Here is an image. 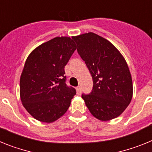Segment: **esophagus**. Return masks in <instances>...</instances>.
<instances>
[{
  "label": "esophagus",
  "instance_id": "34e87169",
  "mask_svg": "<svg viewBox=\"0 0 152 152\" xmlns=\"http://www.w3.org/2000/svg\"><path fill=\"white\" fill-rule=\"evenodd\" d=\"M76 90H77V94H81V89H80V86H77V88H76Z\"/></svg>",
  "mask_w": 152,
  "mask_h": 152
}]
</instances>
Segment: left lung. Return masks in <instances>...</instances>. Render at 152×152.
I'll use <instances>...</instances> for the list:
<instances>
[{
	"mask_svg": "<svg viewBox=\"0 0 152 152\" xmlns=\"http://www.w3.org/2000/svg\"><path fill=\"white\" fill-rule=\"evenodd\" d=\"M77 52L92 76V91L82 94L91 113L101 121L116 118L132 97V76L126 60L110 42L94 33L74 36Z\"/></svg>",
	"mask_w": 152,
	"mask_h": 152,
	"instance_id": "left-lung-1",
	"label": "left lung"
}]
</instances>
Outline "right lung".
Instances as JSON below:
<instances>
[{"label":"right lung","mask_w":152,"mask_h":152,"mask_svg":"<svg viewBox=\"0 0 152 152\" xmlns=\"http://www.w3.org/2000/svg\"><path fill=\"white\" fill-rule=\"evenodd\" d=\"M73 39L56 37L29 55L20 80L23 105L39 121L52 123L62 116L76 94L65 83L64 66L75 49Z\"/></svg>","instance_id":"right-lung-1"}]
</instances>
